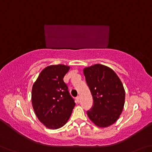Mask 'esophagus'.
<instances>
[{
  "mask_svg": "<svg viewBox=\"0 0 152 152\" xmlns=\"http://www.w3.org/2000/svg\"><path fill=\"white\" fill-rule=\"evenodd\" d=\"M76 101H77V102H78V103H79V102H80V97H79V96H77V97H76Z\"/></svg>",
  "mask_w": 152,
  "mask_h": 152,
  "instance_id": "obj_1",
  "label": "esophagus"
}]
</instances>
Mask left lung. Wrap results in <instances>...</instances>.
Instances as JSON below:
<instances>
[{"instance_id":"obj_1","label":"left lung","mask_w":152,"mask_h":152,"mask_svg":"<svg viewBox=\"0 0 152 152\" xmlns=\"http://www.w3.org/2000/svg\"><path fill=\"white\" fill-rule=\"evenodd\" d=\"M83 72L93 98L88 116L99 127L109 126L117 121L123 110V85L113 69L102 64L85 67Z\"/></svg>"}]
</instances>
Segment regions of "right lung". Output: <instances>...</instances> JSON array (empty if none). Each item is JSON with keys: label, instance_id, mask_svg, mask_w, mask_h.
I'll use <instances>...</instances> for the list:
<instances>
[{"label": "right lung", "instance_id": "obj_1", "mask_svg": "<svg viewBox=\"0 0 152 152\" xmlns=\"http://www.w3.org/2000/svg\"><path fill=\"white\" fill-rule=\"evenodd\" d=\"M69 69V66L62 64L46 67L33 85L34 110L48 129H57L64 126L76 105L63 80Z\"/></svg>", "mask_w": 152, "mask_h": 152}]
</instances>
